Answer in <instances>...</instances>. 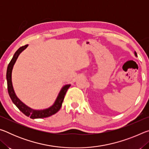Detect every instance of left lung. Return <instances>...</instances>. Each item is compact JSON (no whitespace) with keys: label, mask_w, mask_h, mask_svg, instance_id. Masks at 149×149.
Listing matches in <instances>:
<instances>
[{"label":"left lung","mask_w":149,"mask_h":149,"mask_svg":"<svg viewBox=\"0 0 149 149\" xmlns=\"http://www.w3.org/2000/svg\"><path fill=\"white\" fill-rule=\"evenodd\" d=\"M135 56H137V53H136V52H135Z\"/></svg>","instance_id":"1"}]
</instances>
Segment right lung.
I'll return each instance as SVG.
<instances>
[{
  "label": "right lung",
  "mask_w": 149,
  "mask_h": 149,
  "mask_svg": "<svg viewBox=\"0 0 149 149\" xmlns=\"http://www.w3.org/2000/svg\"><path fill=\"white\" fill-rule=\"evenodd\" d=\"M27 47V45L22 46L17 49V51L15 52L13 58H12L11 61L8 64V68H7L6 71V80H7V87H8V92L12 102L18 108V109L21 111L22 113L27 116H30L32 119H35V118H44L49 117L50 116L56 114L57 112H58L60 108L62 107L63 100H64V97L68 89L70 87V85H66L62 88L61 91L60 92L57 99L55 101L54 104L47 109L42 110H34L31 108L27 107L26 105H25L23 102H22L20 100L17 99L16 94H15L14 91L13 89L12 84V71L13 66L16 62V60L18 57L19 54L23 51Z\"/></svg>",
  "instance_id": "1"
}]
</instances>
